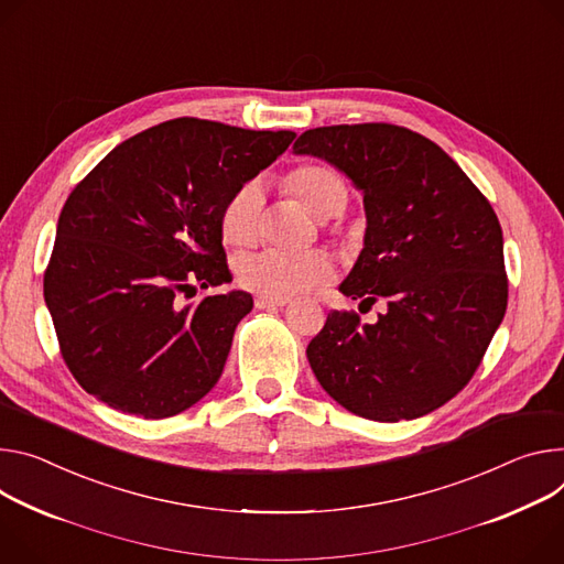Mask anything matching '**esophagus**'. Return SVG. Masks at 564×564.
I'll return each mask as SVG.
<instances>
[{"instance_id": "obj_1", "label": "esophagus", "mask_w": 564, "mask_h": 564, "mask_svg": "<svg viewBox=\"0 0 564 564\" xmlns=\"http://www.w3.org/2000/svg\"><path fill=\"white\" fill-rule=\"evenodd\" d=\"M285 303H290V299H272V296H263L259 294L253 299V305L259 311H274V308H283Z\"/></svg>"}]
</instances>
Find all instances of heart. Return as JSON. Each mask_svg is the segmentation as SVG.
Here are the masks:
<instances>
[{"label": "heart", "mask_w": 564, "mask_h": 564, "mask_svg": "<svg viewBox=\"0 0 564 564\" xmlns=\"http://www.w3.org/2000/svg\"><path fill=\"white\" fill-rule=\"evenodd\" d=\"M288 193L299 197L317 218L339 216L348 204V184L344 175L322 162H308L292 169L283 177ZM263 220V191L259 182L240 184L223 204L218 227L227 245L245 249L259 242ZM333 261L324 251H283L265 249L245 256L236 265L238 283L251 292L272 299H285L311 290L333 276Z\"/></svg>", "instance_id": "b5f03b06"}]
</instances>
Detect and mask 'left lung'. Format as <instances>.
Masks as SVG:
<instances>
[{
  "label": "left lung",
  "mask_w": 564,
  "mask_h": 564,
  "mask_svg": "<svg viewBox=\"0 0 564 564\" xmlns=\"http://www.w3.org/2000/svg\"><path fill=\"white\" fill-rule=\"evenodd\" d=\"M292 148L330 162L365 193V249L339 290L387 301L376 324L328 313L305 350L319 384L369 421L434 412L470 382L506 313L490 202L445 150L402 126H326Z\"/></svg>",
  "instance_id": "obj_1"
}]
</instances>
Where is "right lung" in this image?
<instances>
[{
  "label": "right lung",
  "instance_id": "add662e5",
  "mask_svg": "<svg viewBox=\"0 0 564 564\" xmlns=\"http://www.w3.org/2000/svg\"><path fill=\"white\" fill-rule=\"evenodd\" d=\"M296 134L182 117L100 160L69 193L44 270V301L76 382L123 414L175 416L218 382L247 292L218 227L225 199Z\"/></svg>",
  "mask_w": 564,
  "mask_h": 564
}]
</instances>
